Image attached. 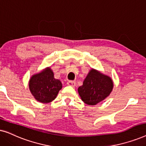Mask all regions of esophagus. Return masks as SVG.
<instances>
[{"mask_svg": "<svg viewBox=\"0 0 146 146\" xmlns=\"http://www.w3.org/2000/svg\"><path fill=\"white\" fill-rule=\"evenodd\" d=\"M67 84L70 86H72V87H74L76 86V82L74 81H68L67 82Z\"/></svg>", "mask_w": 146, "mask_h": 146, "instance_id": "34e87169", "label": "esophagus"}]
</instances>
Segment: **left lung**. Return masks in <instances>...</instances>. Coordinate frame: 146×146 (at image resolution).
<instances>
[{"instance_id": "8db88e82", "label": "left lung", "mask_w": 146, "mask_h": 146, "mask_svg": "<svg viewBox=\"0 0 146 146\" xmlns=\"http://www.w3.org/2000/svg\"><path fill=\"white\" fill-rule=\"evenodd\" d=\"M113 82L110 78L100 72L92 69L78 88L80 96L86 104H97L108 96L113 89Z\"/></svg>"}]
</instances>
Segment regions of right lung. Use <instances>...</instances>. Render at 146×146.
Segmentation results:
<instances>
[{"instance_id": "add662e5", "label": "right lung", "mask_w": 146, "mask_h": 146, "mask_svg": "<svg viewBox=\"0 0 146 146\" xmlns=\"http://www.w3.org/2000/svg\"><path fill=\"white\" fill-rule=\"evenodd\" d=\"M62 87L61 82L54 78V73L50 68L33 76L29 81L32 94L42 103H49L54 100Z\"/></svg>"}]
</instances>
